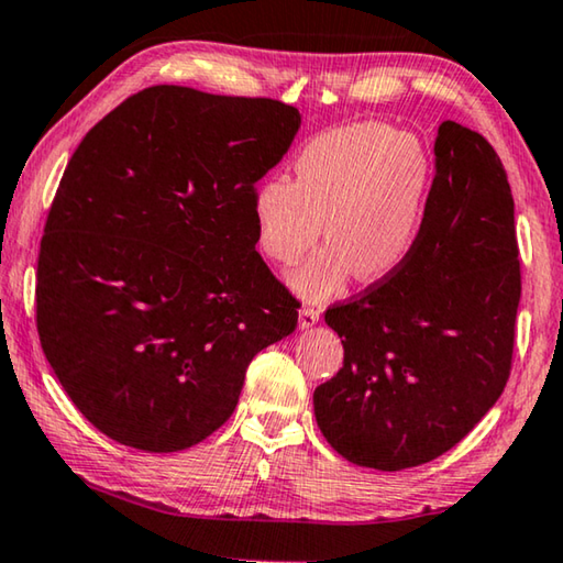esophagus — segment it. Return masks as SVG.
<instances>
[{"label": "esophagus", "mask_w": 563, "mask_h": 563, "mask_svg": "<svg viewBox=\"0 0 563 563\" xmlns=\"http://www.w3.org/2000/svg\"><path fill=\"white\" fill-rule=\"evenodd\" d=\"M320 316H322V310L316 308V305H302V308H300V328L308 330L312 325H318Z\"/></svg>", "instance_id": "esophagus-1"}]
</instances>
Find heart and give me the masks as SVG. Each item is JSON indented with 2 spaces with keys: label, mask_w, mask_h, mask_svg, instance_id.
Listing matches in <instances>:
<instances>
[{
  "label": "heart",
  "mask_w": 563,
  "mask_h": 563,
  "mask_svg": "<svg viewBox=\"0 0 563 563\" xmlns=\"http://www.w3.org/2000/svg\"><path fill=\"white\" fill-rule=\"evenodd\" d=\"M295 178L253 190L263 253L298 263L325 233L328 245L288 275L305 300L322 302L360 280H385L415 253L430 203L434 164L415 133L365 121L322 131L292 161Z\"/></svg>",
  "instance_id": "heart-1"
}]
</instances>
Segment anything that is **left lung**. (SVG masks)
<instances>
[{
  "label": "left lung",
  "mask_w": 563,
  "mask_h": 563,
  "mask_svg": "<svg viewBox=\"0 0 563 563\" xmlns=\"http://www.w3.org/2000/svg\"><path fill=\"white\" fill-rule=\"evenodd\" d=\"M415 253L325 312L345 347L312 395L320 432L357 466L399 472L450 452L507 385L521 275L514 198L487 139L444 121Z\"/></svg>",
  "instance_id": "left-lung-1"
}]
</instances>
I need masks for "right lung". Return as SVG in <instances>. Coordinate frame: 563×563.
I'll return each mask as SVG.
<instances>
[{
  "label": "right lung",
  "mask_w": 563,
  "mask_h": 563,
  "mask_svg": "<svg viewBox=\"0 0 563 563\" xmlns=\"http://www.w3.org/2000/svg\"><path fill=\"white\" fill-rule=\"evenodd\" d=\"M300 111L188 87L133 93L66 166L36 268L42 350L76 409L141 452L233 415L245 369L298 325L253 218Z\"/></svg>",
  "instance_id": "add662e5"
}]
</instances>
